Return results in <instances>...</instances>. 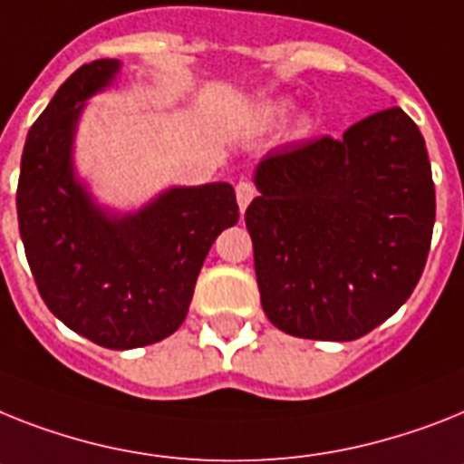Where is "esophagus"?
<instances>
[{"instance_id":"esophagus-1","label":"esophagus","mask_w":464,"mask_h":464,"mask_svg":"<svg viewBox=\"0 0 464 464\" xmlns=\"http://www.w3.org/2000/svg\"><path fill=\"white\" fill-rule=\"evenodd\" d=\"M254 197H256V187L251 185V182H239V185H237V204H239L241 213H244L246 206L254 201Z\"/></svg>"}]
</instances>
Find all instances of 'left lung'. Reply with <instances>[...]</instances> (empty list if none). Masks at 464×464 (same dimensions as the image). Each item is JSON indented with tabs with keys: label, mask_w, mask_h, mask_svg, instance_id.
<instances>
[{
	"label": "left lung",
	"mask_w": 464,
	"mask_h": 464,
	"mask_svg": "<svg viewBox=\"0 0 464 464\" xmlns=\"http://www.w3.org/2000/svg\"><path fill=\"white\" fill-rule=\"evenodd\" d=\"M246 208L260 304L301 339L353 342L411 298L430 256L436 194L424 137L398 106L342 140L273 149Z\"/></svg>",
	"instance_id": "1"
}]
</instances>
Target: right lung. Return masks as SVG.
Returning <instances> with one entry per match:
<instances>
[{
  "mask_svg": "<svg viewBox=\"0 0 464 464\" xmlns=\"http://www.w3.org/2000/svg\"><path fill=\"white\" fill-rule=\"evenodd\" d=\"M121 63L80 66L33 122L16 208L37 292L61 323L103 348H140L185 323L198 270L225 227L239 220L225 182L178 187L137 216L109 218L75 182L71 144L90 94Z\"/></svg>",
  "mask_w": 464,
  "mask_h": 464,
  "instance_id": "add662e5",
  "label": "right lung"
}]
</instances>
